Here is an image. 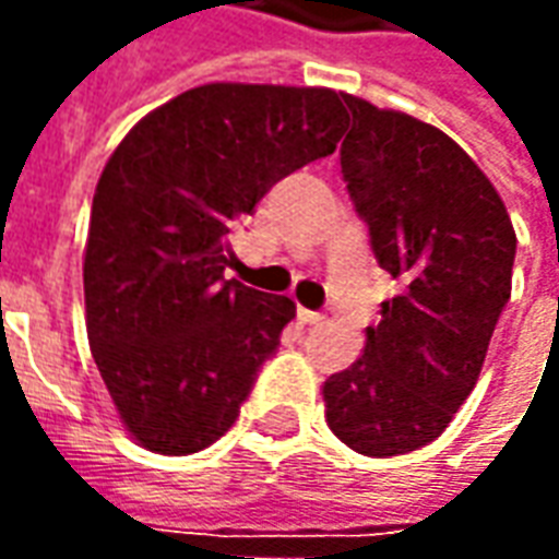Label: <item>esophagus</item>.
<instances>
[{"label": "esophagus", "instance_id": "obj_1", "mask_svg": "<svg viewBox=\"0 0 559 559\" xmlns=\"http://www.w3.org/2000/svg\"><path fill=\"white\" fill-rule=\"evenodd\" d=\"M299 320L308 323V326H314V323H323L326 317L320 314V311H308V308H299Z\"/></svg>", "mask_w": 559, "mask_h": 559}]
</instances>
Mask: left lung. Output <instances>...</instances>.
<instances>
[{"mask_svg": "<svg viewBox=\"0 0 559 559\" xmlns=\"http://www.w3.org/2000/svg\"><path fill=\"white\" fill-rule=\"evenodd\" d=\"M341 176L380 269L401 281L365 353L326 380V421L371 457L437 440L479 380L512 293L515 230L488 176L440 128L341 95Z\"/></svg>", "mask_w": 559, "mask_h": 559, "instance_id": "1", "label": "left lung"}]
</instances>
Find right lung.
<instances>
[{
    "instance_id": "1",
    "label": "right lung",
    "mask_w": 559,
    "mask_h": 559,
    "mask_svg": "<svg viewBox=\"0 0 559 559\" xmlns=\"http://www.w3.org/2000/svg\"><path fill=\"white\" fill-rule=\"evenodd\" d=\"M344 122L332 90L206 83L116 146L92 200L86 332L140 445L191 455L236 421L296 305L224 278L230 230L272 185L332 155Z\"/></svg>"
}]
</instances>
